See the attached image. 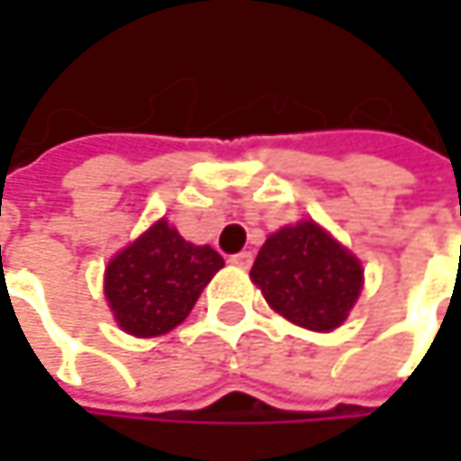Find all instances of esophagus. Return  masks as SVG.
Segmentation results:
<instances>
[{
    "mask_svg": "<svg viewBox=\"0 0 461 461\" xmlns=\"http://www.w3.org/2000/svg\"><path fill=\"white\" fill-rule=\"evenodd\" d=\"M230 264H234V267H240V269H248L250 264H253V253L250 250H242V253H234L230 258Z\"/></svg>",
    "mask_w": 461,
    "mask_h": 461,
    "instance_id": "34e87169",
    "label": "esophagus"
}]
</instances>
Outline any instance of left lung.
Here are the masks:
<instances>
[{"label": "left lung", "instance_id": "left-lung-1", "mask_svg": "<svg viewBox=\"0 0 461 461\" xmlns=\"http://www.w3.org/2000/svg\"><path fill=\"white\" fill-rule=\"evenodd\" d=\"M250 280L285 321L310 330H333L360 296L363 267L321 224L299 221L267 237Z\"/></svg>", "mask_w": 461, "mask_h": 461}]
</instances>
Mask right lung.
I'll return each instance as SVG.
<instances>
[{
	"instance_id": "right-lung-1",
	"label": "right lung",
	"mask_w": 461,
	"mask_h": 461,
	"mask_svg": "<svg viewBox=\"0 0 461 461\" xmlns=\"http://www.w3.org/2000/svg\"><path fill=\"white\" fill-rule=\"evenodd\" d=\"M221 267L224 258L211 245L186 242L159 219L109 261L104 294L125 333L151 339L186 321Z\"/></svg>"
}]
</instances>
